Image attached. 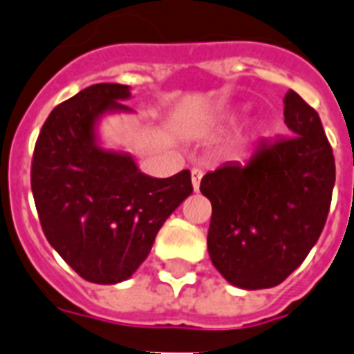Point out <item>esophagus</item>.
<instances>
[{"label":"esophagus","mask_w":354,"mask_h":354,"mask_svg":"<svg viewBox=\"0 0 354 354\" xmlns=\"http://www.w3.org/2000/svg\"><path fill=\"white\" fill-rule=\"evenodd\" d=\"M202 176H203V172L200 171V169H192V171H191L192 189H194V192L200 191V182H202Z\"/></svg>","instance_id":"obj_1"}]
</instances>
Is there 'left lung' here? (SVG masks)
I'll return each instance as SVG.
<instances>
[{
	"label": "left lung",
	"mask_w": 354,
	"mask_h": 354,
	"mask_svg": "<svg viewBox=\"0 0 354 354\" xmlns=\"http://www.w3.org/2000/svg\"><path fill=\"white\" fill-rule=\"evenodd\" d=\"M283 103L291 136L260 142L249 162L223 163L200 183L212 205V266L247 291L278 286L306 260L331 205L335 158L320 116L295 91Z\"/></svg>",
	"instance_id": "left-lung-1"
}]
</instances>
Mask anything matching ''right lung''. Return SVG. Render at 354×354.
<instances>
[{"mask_svg":"<svg viewBox=\"0 0 354 354\" xmlns=\"http://www.w3.org/2000/svg\"><path fill=\"white\" fill-rule=\"evenodd\" d=\"M129 85L97 83L57 105L32 158V194L48 243L85 280L120 283L149 257L158 231L192 192L191 172L152 178L102 145L105 116L132 114Z\"/></svg>","mask_w":354,"mask_h":354,"instance_id":"1","label":"right lung"}]
</instances>
